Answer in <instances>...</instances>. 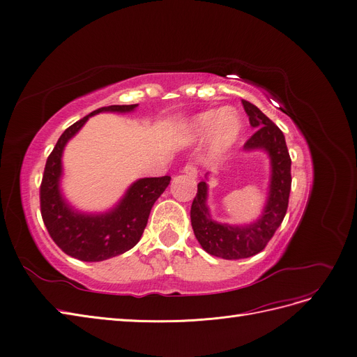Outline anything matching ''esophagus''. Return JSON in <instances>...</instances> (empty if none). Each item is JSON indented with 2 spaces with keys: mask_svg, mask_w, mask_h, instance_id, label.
Masks as SVG:
<instances>
[{
  "mask_svg": "<svg viewBox=\"0 0 357 357\" xmlns=\"http://www.w3.org/2000/svg\"><path fill=\"white\" fill-rule=\"evenodd\" d=\"M182 172L186 174V175H190L191 178H197V175H198L197 167H195L192 163H186V165L183 166V169H182Z\"/></svg>",
  "mask_w": 357,
  "mask_h": 357,
  "instance_id": "obj_1",
  "label": "esophagus"
}]
</instances>
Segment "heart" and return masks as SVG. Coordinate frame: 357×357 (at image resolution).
<instances>
[{
	"label": "heart",
	"mask_w": 357,
	"mask_h": 357,
	"mask_svg": "<svg viewBox=\"0 0 357 357\" xmlns=\"http://www.w3.org/2000/svg\"><path fill=\"white\" fill-rule=\"evenodd\" d=\"M195 130L199 135L211 131V146L214 153H222L237 140L241 131V120L233 108L210 109L201 112L194 121Z\"/></svg>",
	"instance_id": "heart-1"
}]
</instances>
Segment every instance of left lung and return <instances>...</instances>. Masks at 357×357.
I'll use <instances>...</instances> for the list:
<instances>
[{
  "label": "left lung",
  "mask_w": 357,
  "mask_h": 357,
  "mask_svg": "<svg viewBox=\"0 0 357 357\" xmlns=\"http://www.w3.org/2000/svg\"><path fill=\"white\" fill-rule=\"evenodd\" d=\"M250 126L256 133L245 143V150H265L271 158V185L266 207L261 217L249 226H229L211 218L207 197L208 186L198 183V192L191 207V224L194 234L202 249L217 257L227 260L245 259L264 250L275 231L284 221L291 192V158L280 128L269 120L252 102L241 100Z\"/></svg>",
  "instance_id": "left-lung-1"
}]
</instances>
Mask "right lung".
<instances>
[{"label":"right lung","instance_id":"obj_1","mask_svg":"<svg viewBox=\"0 0 357 357\" xmlns=\"http://www.w3.org/2000/svg\"><path fill=\"white\" fill-rule=\"evenodd\" d=\"M136 107L137 104L109 105L92 111L63 131L46 160L40 185L42 218L56 245L75 259L101 261L135 248L144 231L150 210L171 182V176L139 179L116 207L104 214H84L73 210L61 194L62 153L66 143L89 117L98 112H128Z\"/></svg>","mask_w":357,"mask_h":357}]
</instances>
